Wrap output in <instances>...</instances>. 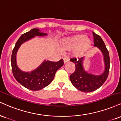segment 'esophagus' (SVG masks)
I'll list each match as a JSON object with an SVG mask.
<instances>
[{"label": "esophagus", "instance_id": "1", "mask_svg": "<svg viewBox=\"0 0 121 121\" xmlns=\"http://www.w3.org/2000/svg\"><path fill=\"white\" fill-rule=\"evenodd\" d=\"M69 59H68V58L67 57H64V64H66V62H68V61H69Z\"/></svg>", "mask_w": 121, "mask_h": 121}]
</instances>
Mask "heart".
<instances>
[{
    "mask_svg": "<svg viewBox=\"0 0 121 121\" xmlns=\"http://www.w3.org/2000/svg\"><path fill=\"white\" fill-rule=\"evenodd\" d=\"M92 40L84 34H77L73 37L68 38L62 43V48L67 51L74 49L75 56H83L92 46Z\"/></svg>",
    "mask_w": 121,
    "mask_h": 121,
    "instance_id": "heart-1",
    "label": "heart"
}]
</instances>
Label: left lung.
<instances>
[{
  "instance_id": "left-lung-1",
  "label": "left lung",
  "mask_w": 121,
  "mask_h": 121,
  "mask_svg": "<svg viewBox=\"0 0 121 121\" xmlns=\"http://www.w3.org/2000/svg\"><path fill=\"white\" fill-rule=\"evenodd\" d=\"M94 46L98 48L104 56L105 69L101 74L96 75L88 73L83 65L84 57L72 58L70 60L75 64V72L70 75V80L75 88L84 92H90L98 89L107 80L109 72L110 57L109 52L102 38L93 32Z\"/></svg>"
}]
</instances>
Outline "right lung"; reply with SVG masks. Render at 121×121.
<instances>
[{
    "label": "right lung",
    "instance_id": "add662e5",
    "mask_svg": "<svg viewBox=\"0 0 121 121\" xmlns=\"http://www.w3.org/2000/svg\"><path fill=\"white\" fill-rule=\"evenodd\" d=\"M47 35L39 29H33L23 34L16 43L11 56L12 70L15 79L21 85L32 91H38L47 86L54 78L55 73L64 65L63 59L57 62L44 61L42 64L31 72H25L18 68L16 62L17 52L21 45L35 36L43 37Z\"/></svg>",
    "mask_w": 121,
    "mask_h": 121
}]
</instances>
